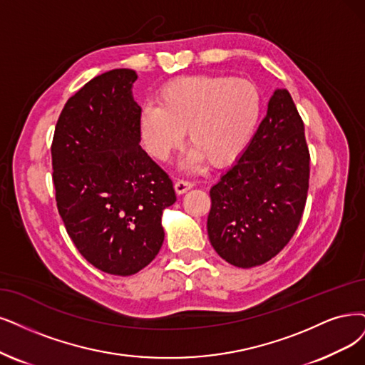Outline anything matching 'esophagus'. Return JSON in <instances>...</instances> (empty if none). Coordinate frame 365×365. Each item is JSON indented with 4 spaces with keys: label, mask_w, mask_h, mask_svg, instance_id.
I'll list each match as a JSON object with an SVG mask.
<instances>
[{
    "label": "esophagus",
    "mask_w": 365,
    "mask_h": 365,
    "mask_svg": "<svg viewBox=\"0 0 365 365\" xmlns=\"http://www.w3.org/2000/svg\"><path fill=\"white\" fill-rule=\"evenodd\" d=\"M192 186H194L192 182L185 180V179H179L178 182L174 183V190H175V192H178V194L180 195V194H185L186 191H190Z\"/></svg>",
    "instance_id": "obj_1"
}]
</instances>
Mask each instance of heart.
Listing matches in <instances>:
<instances>
[{"mask_svg":"<svg viewBox=\"0 0 365 365\" xmlns=\"http://www.w3.org/2000/svg\"><path fill=\"white\" fill-rule=\"evenodd\" d=\"M158 103L145 102L138 129L147 152L165 160L179 148L185 129L194 147L190 162L206 159L222 167L244 153L262 115V93L247 78L190 75L168 81Z\"/></svg>","mask_w":365,"mask_h":365,"instance_id":"heart-1","label":"heart"}]
</instances>
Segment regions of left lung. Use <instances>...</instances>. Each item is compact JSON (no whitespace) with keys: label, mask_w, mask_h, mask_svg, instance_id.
Instances as JSON below:
<instances>
[{"label":"left lung","mask_w":365,"mask_h":365,"mask_svg":"<svg viewBox=\"0 0 365 365\" xmlns=\"http://www.w3.org/2000/svg\"><path fill=\"white\" fill-rule=\"evenodd\" d=\"M308 180L304 121L290 93L275 90L244 155L210 190L207 235L220 257L244 269L274 259L302 220Z\"/></svg>","instance_id":"8db88e82"}]
</instances>
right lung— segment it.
Instances as JSON below:
<instances>
[{
  "label": "right lung",
  "instance_id": "obj_1",
  "mask_svg": "<svg viewBox=\"0 0 365 365\" xmlns=\"http://www.w3.org/2000/svg\"><path fill=\"white\" fill-rule=\"evenodd\" d=\"M132 69L105 72L66 102L53 132L52 182L66 232L102 272L128 277L164 242L162 212L175 201L168 174L140 145Z\"/></svg>",
  "mask_w": 365,
  "mask_h": 365
}]
</instances>
